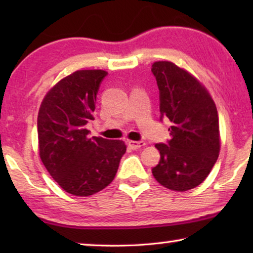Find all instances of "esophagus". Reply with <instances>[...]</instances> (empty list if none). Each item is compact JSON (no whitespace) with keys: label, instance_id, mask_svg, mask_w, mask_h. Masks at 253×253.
I'll list each match as a JSON object with an SVG mask.
<instances>
[{"label":"esophagus","instance_id":"34e87169","mask_svg":"<svg viewBox=\"0 0 253 253\" xmlns=\"http://www.w3.org/2000/svg\"><path fill=\"white\" fill-rule=\"evenodd\" d=\"M127 145L132 148V150H138V148L145 146L144 141H136V140H129L127 141Z\"/></svg>","mask_w":253,"mask_h":253}]
</instances>
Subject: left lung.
<instances>
[{
    "mask_svg": "<svg viewBox=\"0 0 253 253\" xmlns=\"http://www.w3.org/2000/svg\"><path fill=\"white\" fill-rule=\"evenodd\" d=\"M160 92V113L171 126L168 144H157L159 165L152 169L165 188L188 191L204 182L220 152L219 116L207 88L184 69L168 61L152 64Z\"/></svg>",
    "mask_w": 253,
    "mask_h": 253,
    "instance_id": "1",
    "label": "left lung"
}]
</instances>
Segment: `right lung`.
I'll return each instance as SVG.
<instances>
[{
    "mask_svg": "<svg viewBox=\"0 0 253 253\" xmlns=\"http://www.w3.org/2000/svg\"><path fill=\"white\" fill-rule=\"evenodd\" d=\"M105 70H77L44 95L38 114L41 161L64 191L87 197L109 185L126 146L122 140L88 138Z\"/></svg>",
    "mask_w": 253,
    "mask_h": 253,
    "instance_id": "right-lung-1",
    "label": "right lung"
}]
</instances>
